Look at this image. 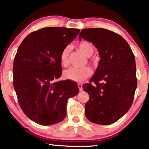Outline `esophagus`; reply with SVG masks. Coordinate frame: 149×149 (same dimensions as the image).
I'll use <instances>...</instances> for the list:
<instances>
[{
	"label": "esophagus",
	"instance_id": "esophagus-1",
	"mask_svg": "<svg viewBox=\"0 0 149 149\" xmlns=\"http://www.w3.org/2000/svg\"><path fill=\"white\" fill-rule=\"evenodd\" d=\"M78 87H79V89L80 91H82L83 90V85L81 84V83H78Z\"/></svg>",
	"mask_w": 149,
	"mask_h": 149
}]
</instances>
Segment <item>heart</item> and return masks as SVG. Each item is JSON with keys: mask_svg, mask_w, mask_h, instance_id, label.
Segmentation results:
<instances>
[{"mask_svg": "<svg viewBox=\"0 0 149 149\" xmlns=\"http://www.w3.org/2000/svg\"><path fill=\"white\" fill-rule=\"evenodd\" d=\"M79 49L85 56L90 57L94 52V47L90 42L82 41L79 44ZM69 47H66L61 52L60 56V62L63 66H66L68 64V56ZM92 70L88 66L83 68L71 67L64 71V76L66 79L74 82H82L89 76H91Z\"/></svg>", "mask_w": 149, "mask_h": 149, "instance_id": "1", "label": "heart"}]
</instances>
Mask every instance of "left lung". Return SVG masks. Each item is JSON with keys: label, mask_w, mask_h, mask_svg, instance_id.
I'll list each match as a JSON object with an SVG mask.
<instances>
[{"label": "left lung", "mask_w": 149, "mask_h": 149, "mask_svg": "<svg viewBox=\"0 0 149 149\" xmlns=\"http://www.w3.org/2000/svg\"><path fill=\"white\" fill-rule=\"evenodd\" d=\"M92 42L100 60L89 83L83 85L89 100L85 116L89 121L111 125L131 107L137 87L135 57L127 41L115 32L104 28H86L79 35Z\"/></svg>", "instance_id": "1"}]
</instances>
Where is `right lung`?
Listing matches in <instances>:
<instances>
[{
  "instance_id": "right-lung-1",
  "label": "right lung",
  "mask_w": 149,
  "mask_h": 149,
  "mask_svg": "<svg viewBox=\"0 0 149 149\" xmlns=\"http://www.w3.org/2000/svg\"><path fill=\"white\" fill-rule=\"evenodd\" d=\"M80 30L47 27L26 36L13 62V87L27 117L42 125L60 123L66 116L68 100L79 93L72 81H56L62 75L60 56Z\"/></svg>"
}]
</instances>
